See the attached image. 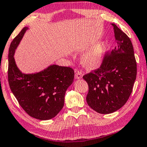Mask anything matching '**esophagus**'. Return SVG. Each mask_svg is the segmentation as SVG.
Segmentation results:
<instances>
[{"label": "esophagus", "instance_id": "34e87169", "mask_svg": "<svg viewBox=\"0 0 147 147\" xmlns=\"http://www.w3.org/2000/svg\"><path fill=\"white\" fill-rule=\"evenodd\" d=\"M83 77V72L81 71H78L76 72L75 74V78L77 79H81Z\"/></svg>", "mask_w": 147, "mask_h": 147}]
</instances>
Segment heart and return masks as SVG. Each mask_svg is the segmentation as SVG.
<instances>
[{"mask_svg": "<svg viewBox=\"0 0 147 147\" xmlns=\"http://www.w3.org/2000/svg\"><path fill=\"white\" fill-rule=\"evenodd\" d=\"M105 51L104 43H99L94 45L82 57V62L88 68H95L102 62Z\"/></svg>", "mask_w": 147, "mask_h": 147, "instance_id": "1", "label": "heart"}]
</instances>
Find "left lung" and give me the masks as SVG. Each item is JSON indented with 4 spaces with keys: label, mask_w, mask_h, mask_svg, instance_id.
I'll use <instances>...</instances> for the list:
<instances>
[{
    "label": "left lung",
    "mask_w": 147,
    "mask_h": 147,
    "mask_svg": "<svg viewBox=\"0 0 147 147\" xmlns=\"http://www.w3.org/2000/svg\"><path fill=\"white\" fill-rule=\"evenodd\" d=\"M116 46L107 53L99 68L83 77L88 85L86 102L101 114L113 113L126 103L137 76L133 45L126 34L112 23Z\"/></svg>",
    "instance_id": "left-lung-1"
}]
</instances>
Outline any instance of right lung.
I'll return each mask as SVG.
<instances>
[{"instance_id": "1", "label": "right lung", "mask_w": 147, "mask_h": 147, "mask_svg": "<svg viewBox=\"0 0 147 147\" xmlns=\"http://www.w3.org/2000/svg\"><path fill=\"white\" fill-rule=\"evenodd\" d=\"M28 27H24L11 42L8 53V83L19 105L30 117L51 119L64 106L66 90L74 81L69 67L52 64L34 74H23L17 66L14 54Z\"/></svg>"}]
</instances>
